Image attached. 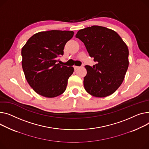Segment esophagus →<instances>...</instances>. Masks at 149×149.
<instances>
[{"label": "esophagus", "mask_w": 149, "mask_h": 149, "mask_svg": "<svg viewBox=\"0 0 149 149\" xmlns=\"http://www.w3.org/2000/svg\"><path fill=\"white\" fill-rule=\"evenodd\" d=\"M79 68V66H74V69L75 70H76L77 69H78Z\"/></svg>", "instance_id": "34e87169"}]
</instances>
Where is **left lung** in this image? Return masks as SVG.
<instances>
[{
  "instance_id": "left-lung-1",
  "label": "left lung",
  "mask_w": 149,
  "mask_h": 149,
  "mask_svg": "<svg viewBox=\"0 0 149 149\" xmlns=\"http://www.w3.org/2000/svg\"><path fill=\"white\" fill-rule=\"evenodd\" d=\"M75 37L84 44L89 56L96 62L93 68L85 66V90L98 97L113 94L122 84L128 68L126 44L117 32L100 26L81 29Z\"/></svg>"
}]
</instances>
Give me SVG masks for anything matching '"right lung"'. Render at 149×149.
Listing matches in <instances>:
<instances>
[{
    "mask_svg": "<svg viewBox=\"0 0 149 149\" xmlns=\"http://www.w3.org/2000/svg\"><path fill=\"white\" fill-rule=\"evenodd\" d=\"M74 32L66 31L40 32L30 38L22 48V67L29 84L38 94L54 97L66 90L74 68L61 65L66 43Z\"/></svg>",
    "mask_w": 149,
    "mask_h": 149,
    "instance_id": "obj_1",
    "label": "right lung"
}]
</instances>
